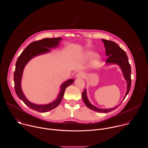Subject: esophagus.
<instances>
[{"label":"esophagus","mask_w":148,"mask_h":148,"mask_svg":"<svg viewBox=\"0 0 148 148\" xmlns=\"http://www.w3.org/2000/svg\"><path fill=\"white\" fill-rule=\"evenodd\" d=\"M85 77H86V74L83 72H79L76 75V77L78 78H84Z\"/></svg>","instance_id":"1"}]
</instances>
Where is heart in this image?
Here are the masks:
<instances>
[{
    "instance_id": "1",
    "label": "heart",
    "mask_w": 148,
    "mask_h": 148,
    "mask_svg": "<svg viewBox=\"0 0 148 148\" xmlns=\"http://www.w3.org/2000/svg\"><path fill=\"white\" fill-rule=\"evenodd\" d=\"M93 55V52L92 51H87L86 52V56L87 57H91ZM98 58H99V57L98 56H96L95 57V58H94V62H96L98 60Z\"/></svg>"
}]
</instances>
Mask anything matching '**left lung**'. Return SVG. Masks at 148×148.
<instances>
[{"instance_id":"8db88e82","label":"left lung","mask_w":148,"mask_h":148,"mask_svg":"<svg viewBox=\"0 0 148 148\" xmlns=\"http://www.w3.org/2000/svg\"><path fill=\"white\" fill-rule=\"evenodd\" d=\"M102 40L104 43L106 56H108V58L106 62L107 63H115V64H118L121 67L123 71L124 77L126 81H127V91H126V93L123 98L124 99L129 93L131 87V69L128 61V56L126 55V53L123 51V50H122L115 42L105 39H102ZM82 98L84 103H85L86 106L88 108L98 112H109L115 110L120 105H118V106L115 107V108L110 109L98 108L90 103L87 98L86 90H84L82 93Z\"/></svg>"}]
</instances>
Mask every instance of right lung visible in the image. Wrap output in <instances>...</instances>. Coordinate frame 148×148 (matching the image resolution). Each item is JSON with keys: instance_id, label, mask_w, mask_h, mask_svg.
Instances as JSON below:
<instances>
[{"instance_id": "add662e5", "label": "right lung", "mask_w": 148, "mask_h": 148, "mask_svg": "<svg viewBox=\"0 0 148 148\" xmlns=\"http://www.w3.org/2000/svg\"><path fill=\"white\" fill-rule=\"evenodd\" d=\"M61 40L60 37L57 38H46L40 40L33 41L21 53L18 57L16 63V69L14 73V89L18 97L23 101V102L32 110L40 112H46L57 107L64 95L66 88L73 83L74 79H70L63 83L61 88V90L58 96L57 99L54 102L44 105H36L29 102L25 97L22 89H21L20 82L23 71L27 62L34 56L38 54L47 53L50 51L49 48H53L58 46L59 41Z\"/></svg>"}]
</instances>
